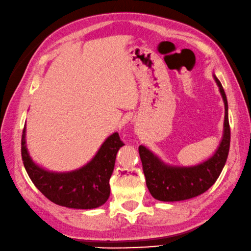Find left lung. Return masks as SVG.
<instances>
[{
  "mask_svg": "<svg viewBox=\"0 0 251 251\" xmlns=\"http://www.w3.org/2000/svg\"><path fill=\"white\" fill-rule=\"evenodd\" d=\"M215 82L225 102V132L218 150L209 160L194 167H172L165 165L144 146L139 147L146 184L150 194L158 201H184L203 194L215 183L225 167L230 148L228 101L217 77Z\"/></svg>",
  "mask_w": 251,
  "mask_h": 251,
  "instance_id": "1",
  "label": "left lung"
}]
</instances>
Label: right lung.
<instances>
[{
    "label": "right lung",
    "mask_w": 251,
    "mask_h": 251,
    "mask_svg": "<svg viewBox=\"0 0 251 251\" xmlns=\"http://www.w3.org/2000/svg\"><path fill=\"white\" fill-rule=\"evenodd\" d=\"M125 145L119 133L104 141L95 157L86 166L71 173H50L33 163L25 147V126L22 131L21 155L25 168L49 201L72 209H95L110 196L109 180L112 175L118 150Z\"/></svg>",
    "instance_id": "1"
}]
</instances>
